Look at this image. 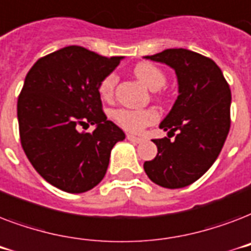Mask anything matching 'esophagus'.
Masks as SVG:
<instances>
[{
	"instance_id": "obj_1",
	"label": "esophagus",
	"mask_w": 251,
	"mask_h": 251,
	"mask_svg": "<svg viewBox=\"0 0 251 251\" xmlns=\"http://www.w3.org/2000/svg\"><path fill=\"white\" fill-rule=\"evenodd\" d=\"M126 138H127L130 142H133V143H142V142H143V139H142V138L135 137V135H131V134H127V135H126Z\"/></svg>"
}]
</instances>
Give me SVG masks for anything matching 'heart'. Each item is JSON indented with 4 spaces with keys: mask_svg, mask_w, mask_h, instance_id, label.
Segmentation results:
<instances>
[{
    "mask_svg": "<svg viewBox=\"0 0 251 251\" xmlns=\"http://www.w3.org/2000/svg\"><path fill=\"white\" fill-rule=\"evenodd\" d=\"M134 74L151 91L160 90L167 83V76L164 72L151 62H139L134 68ZM117 80L118 76L116 73H109L102 76L99 83V95L101 96V99L110 100L113 98ZM110 116L120 127L130 133H139L143 127L152 125L159 120V113L151 108H147V109L120 108V109H114Z\"/></svg>",
    "mask_w": 251,
    "mask_h": 251,
    "instance_id": "heart-1",
    "label": "heart"
}]
</instances>
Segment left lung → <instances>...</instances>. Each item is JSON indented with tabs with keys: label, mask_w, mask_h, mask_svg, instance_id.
Segmentation results:
<instances>
[{
	"label": "left lung",
	"mask_w": 251,
	"mask_h": 251,
	"mask_svg": "<svg viewBox=\"0 0 251 251\" xmlns=\"http://www.w3.org/2000/svg\"><path fill=\"white\" fill-rule=\"evenodd\" d=\"M146 58L175 70L178 96L160 124L168 138L152 139L157 155L143 168L160 186L185 187L210 169L224 146L230 127L229 84L214 61L187 49H165Z\"/></svg>",
	"instance_id": "obj_1"
}]
</instances>
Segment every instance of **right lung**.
I'll return each instance as SVG.
<instances>
[{
    "instance_id": "add662e5",
    "label": "right lung",
    "mask_w": 251,
    "mask_h": 251,
    "mask_svg": "<svg viewBox=\"0 0 251 251\" xmlns=\"http://www.w3.org/2000/svg\"><path fill=\"white\" fill-rule=\"evenodd\" d=\"M122 57L70 45L29 69L18 98L22 147L43 178L66 193H84L106 173L113 146L125 133L102 112L99 83ZM96 125L92 133L79 127Z\"/></svg>"
}]
</instances>
